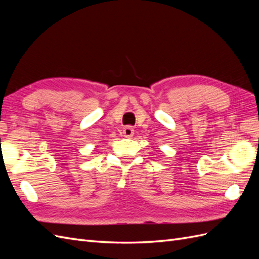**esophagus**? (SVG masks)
I'll return each instance as SVG.
<instances>
[{"instance_id": "34e87169", "label": "esophagus", "mask_w": 259, "mask_h": 259, "mask_svg": "<svg viewBox=\"0 0 259 259\" xmlns=\"http://www.w3.org/2000/svg\"><path fill=\"white\" fill-rule=\"evenodd\" d=\"M123 135L124 137H127V138L133 137V135H134V128L132 126H125L123 128Z\"/></svg>"}]
</instances>
